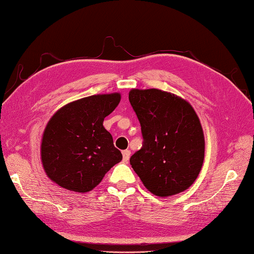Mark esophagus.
Segmentation results:
<instances>
[{
    "label": "esophagus",
    "mask_w": 254,
    "mask_h": 254,
    "mask_svg": "<svg viewBox=\"0 0 254 254\" xmlns=\"http://www.w3.org/2000/svg\"><path fill=\"white\" fill-rule=\"evenodd\" d=\"M129 157H130V150H128V149L123 150V161L125 163H127L128 161H129Z\"/></svg>",
    "instance_id": "obj_1"
}]
</instances>
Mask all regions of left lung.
Returning a JSON list of instances; mask_svg holds the SVG:
<instances>
[{
    "label": "left lung",
    "mask_w": 254,
    "mask_h": 254,
    "mask_svg": "<svg viewBox=\"0 0 254 254\" xmlns=\"http://www.w3.org/2000/svg\"><path fill=\"white\" fill-rule=\"evenodd\" d=\"M129 102L139 120L143 146L130 165L149 192L171 196L196 180L204 159V135L188 101L158 89H132Z\"/></svg>",
    "instance_id": "1"
}]
</instances>
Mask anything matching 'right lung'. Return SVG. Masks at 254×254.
<instances>
[{
    "label": "right lung",
    "instance_id": "add662e5",
    "mask_svg": "<svg viewBox=\"0 0 254 254\" xmlns=\"http://www.w3.org/2000/svg\"><path fill=\"white\" fill-rule=\"evenodd\" d=\"M120 101L119 93L70 102L52 116L43 132L41 158L47 175L61 188L86 193L123 159L102 126Z\"/></svg>",
    "mask_w": 254,
    "mask_h": 254
}]
</instances>
